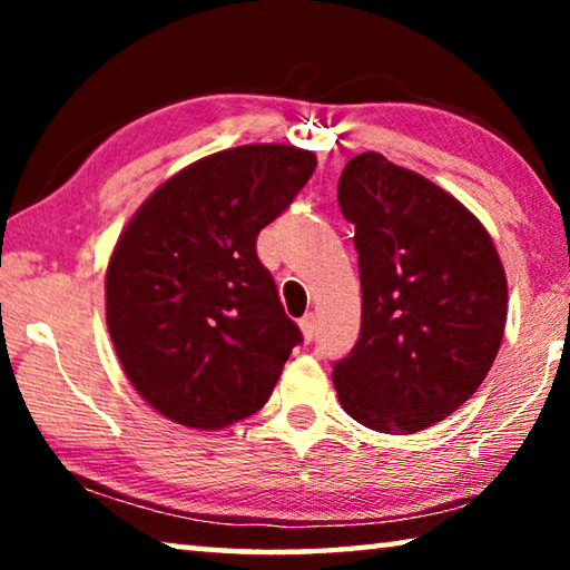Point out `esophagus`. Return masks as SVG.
I'll return each instance as SVG.
<instances>
[{
  "label": "esophagus",
  "mask_w": 570,
  "mask_h": 570,
  "mask_svg": "<svg viewBox=\"0 0 570 570\" xmlns=\"http://www.w3.org/2000/svg\"><path fill=\"white\" fill-rule=\"evenodd\" d=\"M298 330H302L306 342H312L314 334H316V316L312 312H308L306 316H302V320H298Z\"/></svg>",
  "instance_id": "1"
}]
</instances>
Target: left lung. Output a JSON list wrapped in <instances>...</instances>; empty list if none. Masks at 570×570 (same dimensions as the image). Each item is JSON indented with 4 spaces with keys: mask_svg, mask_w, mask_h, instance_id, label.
I'll list each match as a JSON object with an SVG mask.
<instances>
[{
    "mask_svg": "<svg viewBox=\"0 0 570 570\" xmlns=\"http://www.w3.org/2000/svg\"><path fill=\"white\" fill-rule=\"evenodd\" d=\"M336 198L362 282V330L334 364L336 397L364 428L412 435L450 417L493 366L505 268L458 198L380 153L346 163Z\"/></svg>",
    "mask_w": 570,
    "mask_h": 570,
    "instance_id": "1",
    "label": "left lung"
}]
</instances>
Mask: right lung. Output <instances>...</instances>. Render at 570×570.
Masks as SVG:
<instances>
[{
    "label": "right lung",
    "instance_id": "right-lung-1",
    "mask_svg": "<svg viewBox=\"0 0 570 570\" xmlns=\"http://www.w3.org/2000/svg\"><path fill=\"white\" fill-rule=\"evenodd\" d=\"M316 168L294 146L214 153L150 193L115 244L105 316L125 374L163 417L220 430L258 412L302 342L258 230Z\"/></svg>",
    "mask_w": 570,
    "mask_h": 570
}]
</instances>
